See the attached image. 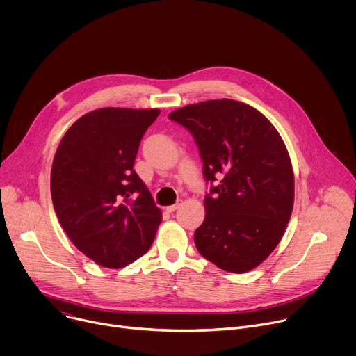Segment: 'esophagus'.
Wrapping results in <instances>:
<instances>
[{"instance_id": "esophagus-1", "label": "esophagus", "mask_w": 356, "mask_h": 356, "mask_svg": "<svg viewBox=\"0 0 356 356\" xmlns=\"http://www.w3.org/2000/svg\"><path fill=\"white\" fill-rule=\"evenodd\" d=\"M181 206V201H177L176 204H173V206H169V207H166V211L168 213H173V211H176L179 207Z\"/></svg>"}]
</instances>
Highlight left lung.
Here are the masks:
<instances>
[{
	"label": "left lung",
	"mask_w": 356,
	"mask_h": 356,
	"mask_svg": "<svg viewBox=\"0 0 356 356\" xmlns=\"http://www.w3.org/2000/svg\"><path fill=\"white\" fill-rule=\"evenodd\" d=\"M169 118L193 135L210 184L206 217L194 232L198 252L227 272L257 268L280 242L293 210L294 176L279 132L258 110L228 98Z\"/></svg>",
	"instance_id": "left-lung-1"
}]
</instances>
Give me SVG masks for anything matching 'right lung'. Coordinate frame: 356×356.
I'll return each instance as SVG.
<instances>
[{"label":"right lung","instance_id":"1","mask_svg":"<svg viewBox=\"0 0 356 356\" xmlns=\"http://www.w3.org/2000/svg\"><path fill=\"white\" fill-rule=\"evenodd\" d=\"M159 110L101 108L79 118L54 159L50 191L67 236L95 264L118 269L155 239L162 213L134 170Z\"/></svg>","mask_w":356,"mask_h":356}]
</instances>
